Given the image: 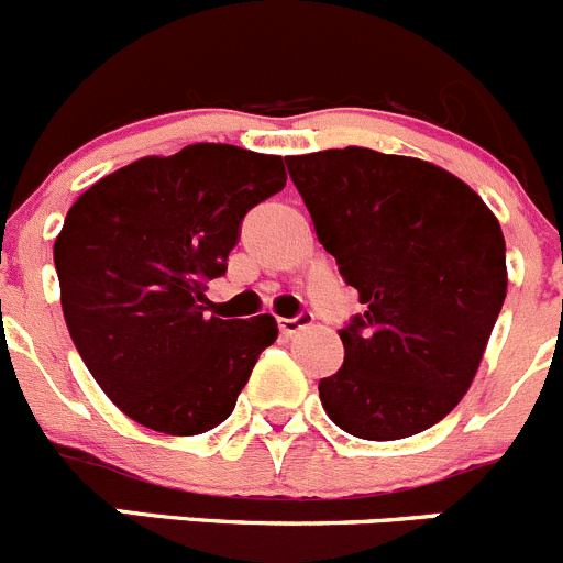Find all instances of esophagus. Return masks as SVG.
<instances>
[{
  "label": "esophagus",
  "mask_w": 563,
  "mask_h": 563,
  "mask_svg": "<svg viewBox=\"0 0 563 563\" xmlns=\"http://www.w3.org/2000/svg\"><path fill=\"white\" fill-rule=\"evenodd\" d=\"M307 325H312V314H309V312L296 314V318H282V320H278V331H282V334H285V336L298 334V331L307 329Z\"/></svg>",
  "instance_id": "esophagus-1"
}]
</instances>
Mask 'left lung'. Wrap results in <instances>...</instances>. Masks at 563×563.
I'll list each match as a JSON object with an SVG mask.
<instances>
[{
  "instance_id": "left-lung-1",
  "label": "left lung",
  "mask_w": 563,
  "mask_h": 563,
  "mask_svg": "<svg viewBox=\"0 0 563 563\" xmlns=\"http://www.w3.org/2000/svg\"><path fill=\"white\" fill-rule=\"evenodd\" d=\"M314 234L365 314L320 378L325 415L358 439L415 437L451 415L506 301V240L484 198L426 159L347 146L287 157Z\"/></svg>"
}]
</instances>
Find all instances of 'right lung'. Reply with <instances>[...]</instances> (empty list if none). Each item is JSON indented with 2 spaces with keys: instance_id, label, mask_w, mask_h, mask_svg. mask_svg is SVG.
Wrapping results in <instances>:
<instances>
[{
  "instance_id": "add662e5",
  "label": "right lung",
  "mask_w": 563,
  "mask_h": 563,
  "mask_svg": "<svg viewBox=\"0 0 563 563\" xmlns=\"http://www.w3.org/2000/svg\"><path fill=\"white\" fill-rule=\"evenodd\" d=\"M282 157L192 143L90 185L55 240L68 334L107 398L141 426L196 437L232 415L271 314H205L245 212L285 187Z\"/></svg>"
}]
</instances>
